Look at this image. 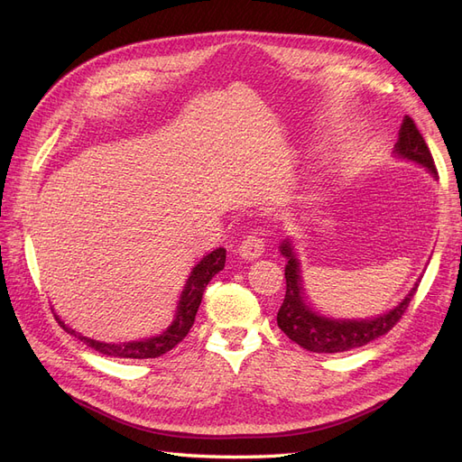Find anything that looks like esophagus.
<instances>
[{
	"label": "esophagus",
	"instance_id": "34e87169",
	"mask_svg": "<svg viewBox=\"0 0 462 462\" xmlns=\"http://www.w3.org/2000/svg\"><path fill=\"white\" fill-rule=\"evenodd\" d=\"M263 239L258 233H250L239 246V256L245 260H256L263 254Z\"/></svg>",
	"mask_w": 462,
	"mask_h": 462
}]
</instances>
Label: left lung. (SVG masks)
Here are the masks:
<instances>
[{"label":"left lung","instance_id":"8db88e82","mask_svg":"<svg viewBox=\"0 0 462 462\" xmlns=\"http://www.w3.org/2000/svg\"><path fill=\"white\" fill-rule=\"evenodd\" d=\"M395 153L401 158L420 163L433 177H438L436 163H433L431 152L424 141V136L418 131L416 123L407 116L402 119L399 141L395 144ZM282 254L287 258L285 265V282L287 291L282 309L277 312V326L291 341H295L310 353H343L351 348L368 345L370 341L382 337L391 328L397 326V321L407 312L409 304L418 289V283L411 289L393 310L370 319H331L319 316L310 309L302 292L300 265L292 248L291 241H283Z\"/></svg>","mask_w":462,"mask_h":462}]
</instances>
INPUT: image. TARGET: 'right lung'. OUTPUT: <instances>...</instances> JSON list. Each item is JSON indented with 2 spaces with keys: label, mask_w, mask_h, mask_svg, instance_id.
Listing matches in <instances>:
<instances>
[{
  "label": "right lung",
  "mask_w": 462,
  "mask_h": 462,
  "mask_svg": "<svg viewBox=\"0 0 462 462\" xmlns=\"http://www.w3.org/2000/svg\"><path fill=\"white\" fill-rule=\"evenodd\" d=\"M226 265V248H216L204 256L197 265H194L183 292H180L179 306H177V314L173 324L167 328L162 335H156V337H150L144 341H131V343H102V341H94L88 337H82L75 329L67 328L63 321L55 316L58 324L67 331L79 337L82 343H87L94 351L107 355V356H117V358H158L165 355L167 351H171L175 345H179L187 337V333L190 331L194 318H197L199 306L202 302L204 289L209 283L217 272L223 270Z\"/></svg>",
  "instance_id": "add662e5"
}]
</instances>
